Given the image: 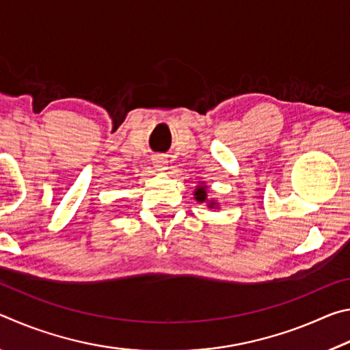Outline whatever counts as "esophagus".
<instances>
[{"mask_svg": "<svg viewBox=\"0 0 350 350\" xmlns=\"http://www.w3.org/2000/svg\"><path fill=\"white\" fill-rule=\"evenodd\" d=\"M167 163H168V161H167V157H165V156H156V157L152 159V165H154V167H156L159 171L167 170Z\"/></svg>", "mask_w": 350, "mask_h": 350, "instance_id": "34e87169", "label": "esophagus"}]
</instances>
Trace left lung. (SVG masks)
Masks as SVG:
<instances>
[{"instance_id":"left-lung-1","label":"left lung","mask_w":350,"mask_h":350,"mask_svg":"<svg viewBox=\"0 0 350 350\" xmlns=\"http://www.w3.org/2000/svg\"><path fill=\"white\" fill-rule=\"evenodd\" d=\"M194 199L198 200V202H208V198H206V187H198L196 191H194ZM217 204L215 202V200H210L208 202V206L210 208H217L216 206Z\"/></svg>"}]
</instances>
